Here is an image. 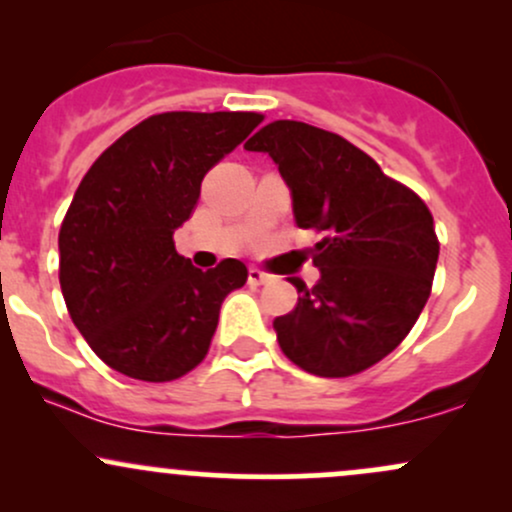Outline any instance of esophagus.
Wrapping results in <instances>:
<instances>
[{"label":"esophagus","mask_w":512,"mask_h":512,"mask_svg":"<svg viewBox=\"0 0 512 512\" xmlns=\"http://www.w3.org/2000/svg\"><path fill=\"white\" fill-rule=\"evenodd\" d=\"M247 282H250L252 286L267 284V282H272V274L262 272V269H257V267H250V272H247Z\"/></svg>","instance_id":"1"}]
</instances>
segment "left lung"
I'll return each instance as SVG.
<instances>
[{
    "instance_id": "8db88e82",
    "label": "left lung",
    "mask_w": 512,
    "mask_h": 512,
    "mask_svg": "<svg viewBox=\"0 0 512 512\" xmlns=\"http://www.w3.org/2000/svg\"><path fill=\"white\" fill-rule=\"evenodd\" d=\"M245 150L269 153L291 189L296 226L323 235L311 250L318 284L289 279L301 296L274 318L279 347L325 379L374 367L430 296L440 255L430 209L350 140L308 123H267Z\"/></svg>"
}]
</instances>
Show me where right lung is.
<instances>
[{
  "mask_svg": "<svg viewBox=\"0 0 512 512\" xmlns=\"http://www.w3.org/2000/svg\"><path fill=\"white\" fill-rule=\"evenodd\" d=\"M255 111H165L140 121L84 174L60 226V289L101 362L172 381L209 352L221 303L247 282L240 260L201 272L174 250L201 182L260 126Z\"/></svg>",
  "mask_w": 512,
  "mask_h": 512,
  "instance_id": "right-lung-1",
  "label": "right lung"
}]
</instances>
